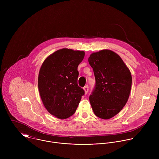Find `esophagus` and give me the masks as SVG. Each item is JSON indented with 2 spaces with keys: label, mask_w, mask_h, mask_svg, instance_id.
I'll list each match as a JSON object with an SVG mask.
<instances>
[{
  "label": "esophagus",
  "mask_w": 159,
  "mask_h": 159,
  "mask_svg": "<svg viewBox=\"0 0 159 159\" xmlns=\"http://www.w3.org/2000/svg\"><path fill=\"white\" fill-rule=\"evenodd\" d=\"M83 89H84V90L85 93H86H86H88V91H89V87H88V86H84Z\"/></svg>",
  "instance_id": "obj_1"
}]
</instances>
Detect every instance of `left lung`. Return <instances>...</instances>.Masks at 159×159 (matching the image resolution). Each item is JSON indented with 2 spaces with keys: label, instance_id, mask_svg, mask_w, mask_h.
<instances>
[{
  "label": "left lung",
  "instance_id": "obj_1",
  "mask_svg": "<svg viewBox=\"0 0 159 159\" xmlns=\"http://www.w3.org/2000/svg\"><path fill=\"white\" fill-rule=\"evenodd\" d=\"M95 79L89 96L92 110L98 117L108 119L125 105L132 87V75L120 57L103 49L92 53L88 59Z\"/></svg>",
  "mask_w": 159,
  "mask_h": 159
}]
</instances>
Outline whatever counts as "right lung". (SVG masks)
<instances>
[{"label": "right lung", "instance_id": "obj_1", "mask_svg": "<svg viewBox=\"0 0 159 159\" xmlns=\"http://www.w3.org/2000/svg\"><path fill=\"white\" fill-rule=\"evenodd\" d=\"M84 57V51L64 48L48 56L40 69L38 86L42 100L48 111L59 119L75 113L84 94L78 85V67Z\"/></svg>", "mask_w": 159, "mask_h": 159}]
</instances>
